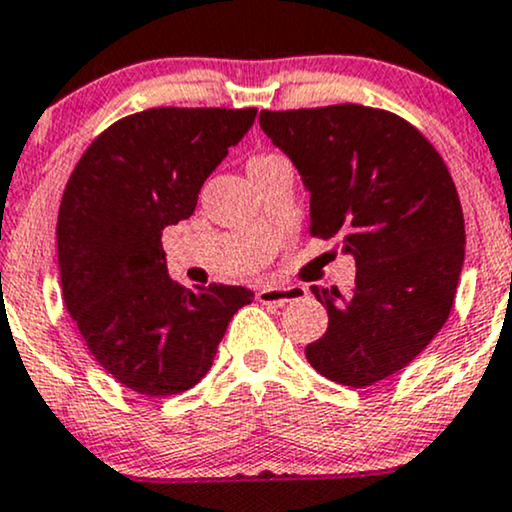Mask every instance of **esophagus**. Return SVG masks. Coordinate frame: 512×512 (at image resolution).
<instances>
[{"instance_id":"esophagus-1","label":"esophagus","mask_w":512,"mask_h":512,"mask_svg":"<svg viewBox=\"0 0 512 512\" xmlns=\"http://www.w3.org/2000/svg\"><path fill=\"white\" fill-rule=\"evenodd\" d=\"M305 295V288L300 286H262L257 291V300L262 305H286L293 300H300Z\"/></svg>"}]
</instances>
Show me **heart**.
<instances>
[{
    "label": "heart",
    "mask_w": 512,
    "mask_h": 512,
    "mask_svg": "<svg viewBox=\"0 0 512 512\" xmlns=\"http://www.w3.org/2000/svg\"><path fill=\"white\" fill-rule=\"evenodd\" d=\"M276 159H283V157H279V155H257V157H252L248 162V171L272 164V162H276Z\"/></svg>",
    "instance_id": "b5f03b06"
}]
</instances>
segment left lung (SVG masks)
<instances>
[{
    "label": "left lung",
    "instance_id": "obj_1",
    "mask_svg": "<svg viewBox=\"0 0 512 512\" xmlns=\"http://www.w3.org/2000/svg\"><path fill=\"white\" fill-rule=\"evenodd\" d=\"M310 193V233L341 238L353 295L312 288L329 329L305 348L336 384L365 389L408 367L451 315L465 262L458 190L424 135L362 104L260 112Z\"/></svg>",
    "mask_w": 512,
    "mask_h": 512
}]
</instances>
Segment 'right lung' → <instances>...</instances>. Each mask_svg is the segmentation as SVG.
<instances>
[{"label":"right lung","mask_w":512,"mask_h":512,"mask_svg":"<svg viewBox=\"0 0 512 512\" xmlns=\"http://www.w3.org/2000/svg\"><path fill=\"white\" fill-rule=\"evenodd\" d=\"M257 109L157 107L97 135L61 197V288L85 346L119 384L183 393L212 367L231 317L255 293L186 288L166 272L162 233L195 212L202 183Z\"/></svg>","instance_id":"right-lung-1"}]
</instances>
